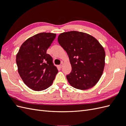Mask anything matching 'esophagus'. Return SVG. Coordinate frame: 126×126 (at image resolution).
I'll list each match as a JSON object with an SVG mask.
<instances>
[{"label": "esophagus", "instance_id": "esophagus-1", "mask_svg": "<svg viewBox=\"0 0 126 126\" xmlns=\"http://www.w3.org/2000/svg\"><path fill=\"white\" fill-rule=\"evenodd\" d=\"M63 62H62V63H61V64H60V66H60V68H62V67H63Z\"/></svg>", "mask_w": 126, "mask_h": 126}]
</instances>
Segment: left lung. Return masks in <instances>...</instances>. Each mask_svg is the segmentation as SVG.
<instances>
[{
    "mask_svg": "<svg viewBox=\"0 0 126 126\" xmlns=\"http://www.w3.org/2000/svg\"><path fill=\"white\" fill-rule=\"evenodd\" d=\"M58 41L71 66V72L66 76L69 84L80 90L96 85L105 64V51L99 42L89 34L77 31L60 33Z\"/></svg>",
    "mask_w": 126,
    "mask_h": 126,
    "instance_id": "obj_1",
    "label": "left lung"
}]
</instances>
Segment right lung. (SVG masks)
I'll list each match as a JSON object with an SVG mask.
<instances>
[{
  "mask_svg": "<svg viewBox=\"0 0 126 126\" xmlns=\"http://www.w3.org/2000/svg\"><path fill=\"white\" fill-rule=\"evenodd\" d=\"M56 34L41 32L27 39L16 55L18 71L29 88L41 91L50 87L58 70L46 52Z\"/></svg>",
  "mask_w": 126,
  "mask_h": 126,
  "instance_id": "obj_1",
  "label": "right lung"
}]
</instances>
